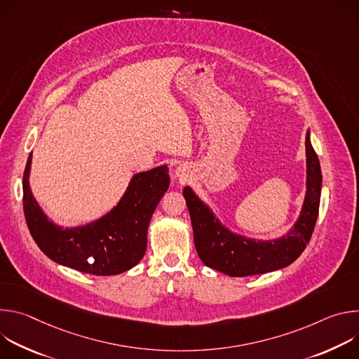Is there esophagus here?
<instances>
[{"label": "esophagus", "mask_w": 359, "mask_h": 359, "mask_svg": "<svg viewBox=\"0 0 359 359\" xmlns=\"http://www.w3.org/2000/svg\"><path fill=\"white\" fill-rule=\"evenodd\" d=\"M176 176H177L182 182L187 180V179H189V176H190V170H189V168H187V166H184V165L179 166V168L176 169Z\"/></svg>", "instance_id": "esophagus-1"}]
</instances>
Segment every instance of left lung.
Wrapping results in <instances>:
<instances>
[{"instance_id":"1","label":"left lung","mask_w":359,"mask_h":359,"mask_svg":"<svg viewBox=\"0 0 359 359\" xmlns=\"http://www.w3.org/2000/svg\"><path fill=\"white\" fill-rule=\"evenodd\" d=\"M306 194L294 227L281 238L255 241L233 234L215 217L190 187L183 190L194 234V245L201 262L230 277H245L280 270L294 263L313 236L320 209L323 175L320 161L305 136Z\"/></svg>"}]
</instances>
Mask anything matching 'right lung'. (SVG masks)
<instances>
[{"mask_svg":"<svg viewBox=\"0 0 359 359\" xmlns=\"http://www.w3.org/2000/svg\"><path fill=\"white\" fill-rule=\"evenodd\" d=\"M32 153L22 179L27 226L41 251L58 264L93 276H115L135 267L144 255L147 227L169 187L166 166L133 176L118 206L83 227L62 229L49 222L29 189Z\"/></svg>","mask_w":359,"mask_h":359,"instance_id":"right-lung-1","label":"right lung"}]
</instances>
